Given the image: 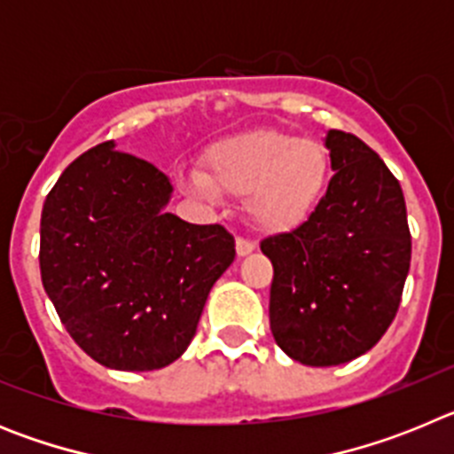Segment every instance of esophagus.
I'll list each match as a JSON object with an SVG mask.
<instances>
[{
	"label": "esophagus",
	"instance_id": "34e87169",
	"mask_svg": "<svg viewBox=\"0 0 454 454\" xmlns=\"http://www.w3.org/2000/svg\"><path fill=\"white\" fill-rule=\"evenodd\" d=\"M254 252V243L247 239H236V254L239 256H247Z\"/></svg>",
	"mask_w": 454,
	"mask_h": 454
}]
</instances>
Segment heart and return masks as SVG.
<instances>
[{"mask_svg":"<svg viewBox=\"0 0 454 454\" xmlns=\"http://www.w3.org/2000/svg\"><path fill=\"white\" fill-rule=\"evenodd\" d=\"M332 154L320 140L282 129H252L215 140L202 170L184 186L200 195L246 198V214L263 234L302 230L323 204Z\"/></svg>","mask_w":454,"mask_h":454,"instance_id":"b5f03b06","label":"heart"}]
</instances>
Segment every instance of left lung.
Instances as JSON below:
<instances>
[{
	"instance_id": "left-lung-1",
	"label": "left lung",
	"mask_w": 454,
	"mask_h": 454,
	"mask_svg": "<svg viewBox=\"0 0 454 454\" xmlns=\"http://www.w3.org/2000/svg\"><path fill=\"white\" fill-rule=\"evenodd\" d=\"M330 188L302 230L270 236V330L304 366H339L382 339L411 262L398 179L356 136L330 129Z\"/></svg>"
}]
</instances>
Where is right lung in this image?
Segmentation results:
<instances>
[{"label":"right lung","instance_id":"1","mask_svg":"<svg viewBox=\"0 0 454 454\" xmlns=\"http://www.w3.org/2000/svg\"><path fill=\"white\" fill-rule=\"evenodd\" d=\"M170 198L159 168L106 140L74 159L43 204V286L74 343L106 368L179 359L234 262V236L168 214Z\"/></svg>","mask_w":454,"mask_h":454}]
</instances>
